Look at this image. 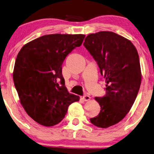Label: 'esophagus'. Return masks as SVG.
Listing matches in <instances>:
<instances>
[{
    "mask_svg": "<svg viewBox=\"0 0 154 154\" xmlns=\"http://www.w3.org/2000/svg\"><path fill=\"white\" fill-rule=\"evenodd\" d=\"M82 98H83V100L85 101H89L90 99H91V98H90V96H88V95H85L82 97Z\"/></svg>",
    "mask_w": 154,
    "mask_h": 154,
    "instance_id": "obj_1",
    "label": "esophagus"
}]
</instances>
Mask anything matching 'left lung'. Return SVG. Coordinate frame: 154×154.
<instances>
[{"instance_id":"1","label":"left lung","mask_w":154,"mask_h":154,"mask_svg":"<svg viewBox=\"0 0 154 154\" xmlns=\"http://www.w3.org/2000/svg\"><path fill=\"white\" fill-rule=\"evenodd\" d=\"M84 46L97 62L106 82V95L94 98L101 106L99 114L90 121L108 128L126 116L138 94L141 82L138 52L130 40L108 31L89 34Z\"/></svg>"}]
</instances>
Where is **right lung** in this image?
I'll return each mask as SVG.
<instances>
[{
    "label": "right lung",
    "mask_w": 154,
    "mask_h": 154,
    "mask_svg": "<svg viewBox=\"0 0 154 154\" xmlns=\"http://www.w3.org/2000/svg\"><path fill=\"white\" fill-rule=\"evenodd\" d=\"M85 37V34H48L31 41L18 53L14 84L22 107L38 124H58L68 106L79 101V96L69 94L65 86L62 65Z\"/></svg>",
    "instance_id": "obj_1"
}]
</instances>
